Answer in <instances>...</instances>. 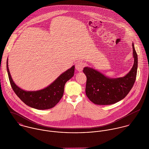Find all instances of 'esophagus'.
<instances>
[{
	"label": "esophagus",
	"instance_id": "34e87169",
	"mask_svg": "<svg viewBox=\"0 0 149 149\" xmlns=\"http://www.w3.org/2000/svg\"><path fill=\"white\" fill-rule=\"evenodd\" d=\"M85 64L82 62H77L76 64V69L79 71V72H81L85 66Z\"/></svg>",
	"mask_w": 149,
	"mask_h": 149
}]
</instances>
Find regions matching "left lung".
<instances>
[{"label": "left lung", "mask_w": 149, "mask_h": 149, "mask_svg": "<svg viewBox=\"0 0 149 149\" xmlns=\"http://www.w3.org/2000/svg\"><path fill=\"white\" fill-rule=\"evenodd\" d=\"M134 63L131 70L123 77L109 79L99 72L85 67L86 95L94 104L109 105L124 99L132 88L136 77L138 56L132 43Z\"/></svg>", "instance_id": "1"}]
</instances>
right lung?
Returning a JSON list of instances; mask_svg holds the SVG:
<instances>
[{
	"label": "right lung",
	"mask_w": 149,
	"mask_h": 149,
	"mask_svg": "<svg viewBox=\"0 0 149 149\" xmlns=\"http://www.w3.org/2000/svg\"><path fill=\"white\" fill-rule=\"evenodd\" d=\"M7 70L13 91L24 104L37 109H47L54 107L62 98L65 83L74 75V66L61 74L52 84L38 91H25L14 83L9 71L8 60Z\"/></svg>",
	"instance_id": "add662e5"
}]
</instances>
